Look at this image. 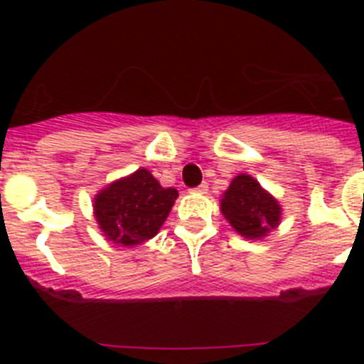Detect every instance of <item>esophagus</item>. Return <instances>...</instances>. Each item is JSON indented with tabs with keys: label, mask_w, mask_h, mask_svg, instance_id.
Returning <instances> with one entry per match:
<instances>
[{
	"label": "esophagus",
	"mask_w": 364,
	"mask_h": 364,
	"mask_svg": "<svg viewBox=\"0 0 364 364\" xmlns=\"http://www.w3.org/2000/svg\"><path fill=\"white\" fill-rule=\"evenodd\" d=\"M191 191L193 193H200V195H204V193H208V184H205V182H204V184H200V186H198V188H193Z\"/></svg>",
	"instance_id": "34e87169"
}]
</instances>
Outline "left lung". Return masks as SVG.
<instances>
[{
	"label": "left lung",
	"instance_id": "left-lung-1",
	"mask_svg": "<svg viewBox=\"0 0 364 364\" xmlns=\"http://www.w3.org/2000/svg\"><path fill=\"white\" fill-rule=\"evenodd\" d=\"M220 211L246 239H262L281 222V205L253 176H235L220 198Z\"/></svg>",
	"mask_w": 364,
	"mask_h": 364
}]
</instances>
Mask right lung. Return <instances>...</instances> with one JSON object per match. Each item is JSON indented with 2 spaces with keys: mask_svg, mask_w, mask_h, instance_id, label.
Returning a JSON list of instances; mask_svg holds the SVG:
<instances>
[{
  "mask_svg": "<svg viewBox=\"0 0 364 364\" xmlns=\"http://www.w3.org/2000/svg\"><path fill=\"white\" fill-rule=\"evenodd\" d=\"M176 197L175 188H162L142 167L96 195L95 217L112 244L136 246L159 233Z\"/></svg>",
  "mask_w": 364,
  "mask_h": 364,
  "instance_id": "right-lung-1",
  "label": "right lung"
}]
</instances>
